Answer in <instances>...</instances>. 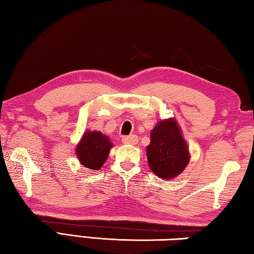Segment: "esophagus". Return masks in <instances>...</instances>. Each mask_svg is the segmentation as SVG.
Returning a JSON list of instances; mask_svg holds the SVG:
<instances>
[{
    "mask_svg": "<svg viewBox=\"0 0 254 254\" xmlns=\"http://www.w3.org/2000/svg\"><path fill=\"white\" fill-rule=\"evenodd\" d=\"M122 142L127 144H136L137 142V136L132 134V135H124L122 137Z\"/></svg>",
    "mask_w": 254,
    "mask_h": 254,
    "instance_id": "34e87169",
    "label": "esophagus"
}]
</instances>
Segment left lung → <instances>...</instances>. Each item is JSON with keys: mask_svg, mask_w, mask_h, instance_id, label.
<instances>
[{"mask_svg": "<svg viewBox=\"0 0 254 254\" xmlns=\"http://www.w3.org/2000/svg\"><path fill=\"white\" fill-rule=\"evenodd\" d=\"M147 157L150 169L161 178H173L185 169L189 161L188 148L175 120L159 122L151 131Z\"/></svg>", "mask_w": 254, "mask_h": 254, "instance_id": "obj_1", "label": "left lung"}]
</instances>
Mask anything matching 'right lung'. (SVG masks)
I'll return each instance as SVG.
<instances>
[{"label": "right lung", "mask_w": 254, "mask_h": 254, "mask_svg": "<svg viewBox=\"0 0 254 254\" xmlns=\"http://www.w3.org/2000/svg\"><path fill=\"white\" fill-rule=\"evenodd\" d=\"M112 145L106 135L96 131H88L84 134L76 153L85 168L98 170L107 159Z\"/></svg>", "instance_id": "1"}]
</instances>
